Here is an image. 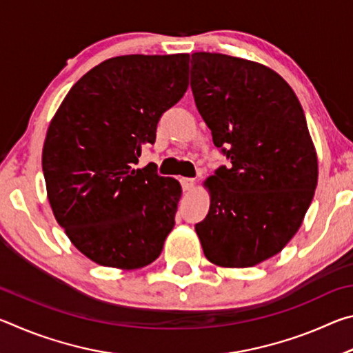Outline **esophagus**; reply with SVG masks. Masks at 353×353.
I'll return each instance as SVG.
<instances>
[{"instance_id": "34e87169", "label": "esophagus", "mask_w": 353, "mask_h": 353, "mask_svg": "<svg viewBox=\"0 0 353 353\" xmlns=\"http://www.w3.org/2000/svg\"><path fill=\"white\" fill-rule=\"evenodd\" d=\"M181 183H182V188H183V191H191V190L194 188V185H196L194 179H188V177H183V179H181Z\"/></svg>"}]
</instances>
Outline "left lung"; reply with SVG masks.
<instances>
[{
  "instance_id": "left-lung-1",
  "label": "left lung",
  "mask_w": 353,
  "mask_h": 353,
  "mask_svg": "<svg viewBox=\"0 0 353 353\" xmlns=\"http://www.w3.org/2000/svg\"><path fill=\"white\" fill-rule=\"evenodd\" d=\"M191 90L229 166L204 182L210 210L194 225L208 261L249 268L282 250L318 185V157L296 93L276 71L219 52H194Z\"/></svg>"
}]
</instances>
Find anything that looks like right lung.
I'll return each mask as SVG.
<instances>
[{
	"mask_svg": "<svg viewBox=\"0 0 353 353\" xmlns=\"http://www.w3.org/2000/svg\"><path fill=\"white\" fill-rule=\"evenodd\" d=\"M188 54L118 56L77 81L48 128V201L74 248L98 265L139 270L160 255L182 188L155 165L135 170L160 117L187 92Z\"/></svg>",
	"mask_w": 353,
	"mask_h": 353,
	"instance_id": "1",
	"label": "right lung"
}]
</instances>
